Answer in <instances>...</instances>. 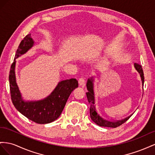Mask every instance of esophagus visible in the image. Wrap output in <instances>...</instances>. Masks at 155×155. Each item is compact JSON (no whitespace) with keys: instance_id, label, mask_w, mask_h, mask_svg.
<instances>
[{"instance_id":"34e87169","label":"esophagus","mask_w":155,"mask_h":155,"mask_svg":"<svg viewBox=\"0 0 155 155\" xmlns=\"http://www.w3.org/2000/svg\"><path fill=\"white\" fill-rule=\"evenodd\" d=\"M85 82H86L85 78H79L78 84H79V85H80V86H81L82 87H84L85 86Z\"/></svg>"}]
</instances>
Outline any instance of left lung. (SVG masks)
I'll list each match as a JSON object with an SVG mask.
<instances>
[{
	"instance_id": "1",
	"label": "left lung",
	"mask_w": 155,
	"mask_h": 155,
	"mask_svg": "<svg viewBox=\"0 0 155 155\" xmlns=\"http://www.w3.org/2000/svg\"><path fill=\"white\" fill-rule=\"evenodd\" d=\"M134 67L140 74L141 81H142V85L143 86L144 75H143V71L142 68H141V65L135 63ZM86 86H87V89L88 90V92L86 93V96H87L88 102H89V104H90V117H91V120L95 123H96L97 125H99L100 127L116 128L121 125L123 123H125L128 119L131 116H129L128 117H126L124 119H122V120L117 121H109L107 120H105V119L101 117L97 113L95 110V107L94 106L95 99H94V84H93L92 78L91 79H88Z\"/></svg>"
}]
</instances>
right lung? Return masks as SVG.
<instances>
[{
    "mask_svg": "<svg viewBox=\"0 0 155 155\" xmlns=\"http://www.w3.org/2000/svg\"><path fill=\"white\" fill-rule=\"evenodd\" d=\"M33 45L34 41L30 34L21 41L16 51L14 61L11 65L9 75L11 99L15 108L23 116L38 124H46L59 117L70 94L78 87V84L75 78L61 81L51 94L45 99L34 102L24 101L16 83L15 60L27 52Z\"/></svg>",
    "mask_w": 155,
    "mask_h": 155,
    "instance_id": "add662e5",
    "label": "right lung"
}]
</instances>
